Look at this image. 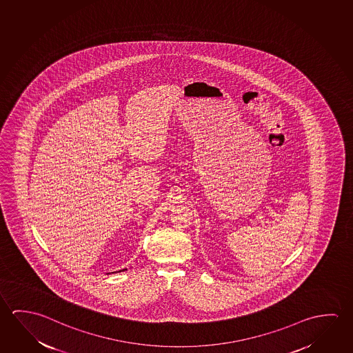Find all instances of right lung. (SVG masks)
Returning a JSON list of instances; mask_svg holds the SVG:
<instances>
[{
	"mask_svg": "<svg viewBox=\"0 0 353 353\" xmlns=\"http://www.w3.org/2000/svg\"><path fill=\"white\" fill-rule=\"evenodd\" d=\"M121 271H125V268H124V270H121ZM119 271V272H121Z\"/></svg>",
	"mask_w": 353,
	"mask_h": 353,
	"instance_id": "1",
	"label": "right lung"
}]
</instances>
